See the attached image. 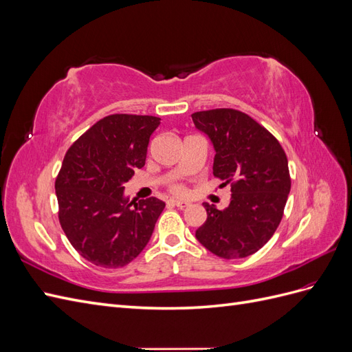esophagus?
<instances>
[{"mask_svg":"<svg viewBox=\"0 0 352 352\" xmlns=\"http://www.w3.org/2000/svg\"><path fill=\"white\" fill-rule=\"evenodd\" d=\"M167 204H168V206H172V207L185 208V207H188V206H189V202H186V201H180V199H170V201H167Z\"/></svg>","mask_w":352,"mask_h":352,"instance_id":"obj_1","label":"esophagus"}]
</instances>
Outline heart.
<instances>
[{"label":"heart","mask_w":352,"mask_h":352,"mask_svg":"<svg viewBox=\"0 0 352 352\" xmlns=\"http://www.w3.org/2000/svg\"><path fill=\"white\" fill-rule=\"evenodd\" d=\"M168 189H170V192H173L175 195H185L186 194V186L180 182L170 184Z\"/></svg>","instance_id":"b5f03b06"}]
</instances>
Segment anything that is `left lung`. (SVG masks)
I'll use <instances>...</instances> for the list:
<instances>
[{
    "label": "left lung",
    "instance_id": "1",
    "mask_svg": "<svg viewBox=\"0 0 352 352\" xmlns=\"http://www.w3.org/2000/svg\"><path fill=\"white\" fill-rule=\"evenodd\" d=\"M216 155L212 175L230 185L229 207L204 204L207 220L195 236L217 257L243 258L263 248L283 217L291 176L279 141L252 117L233 109L192 114Z\"/></svg>",
    "mask_w": 352,
    "mask_h": 352
}]
</instances>
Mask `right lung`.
Returning a JSON list of instances; mask_svg holds the SVG:
<instances>
[{"label":"right lung","instance_id":"1","mask_svg":"<svg viewBox=\"0 0 352 352\" xmlns=\"http://www.w3.org/2000/svg\"><path fill=\"white\" fill-rule=\"evenodd\" d=\"M160 117L110 114L69 148L56 177L58 220L85 260L119 269L142 252L166 204L123 198V184L145 164Z\"/></svg>","mask_w":352,"mask_h":352}]
</instances>
